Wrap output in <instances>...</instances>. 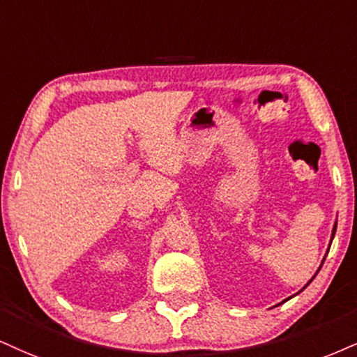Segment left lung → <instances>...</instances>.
<instances>
[{
	"label": "left lung",
	"instance_id": "obj_1",
	"mask_svg": "<svg viewBox=\"0 0 357 357\" xmlns=\"http://www.w3.org/2000/svg\"><path fill=\"white\" fill-rule=\"evenodd\" d=\"M334 231H336V225H334V230H333V236H334Z\"/></svg>",
	"mask_w": 357,
	"mask_h": 357
}]
</instances>
